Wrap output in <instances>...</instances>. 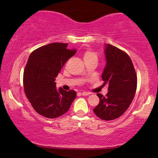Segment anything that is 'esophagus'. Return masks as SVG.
Masks as SVG:
<instances>
[{
	"label": "esophagus",
	"instance_id": "esophagus-1",
	"mask_svg": "<svg viewBox=\"0 0 158 158\" xmlns=\"http://www.w3.org/2000/svg\"><path fill=\"white\" fill-rule=\"evenodd\" d=\"M81 94L82 96H88L89 95V94H90V93H89V92H86V91H84V92H81Z\"/></svg>",
	"mask_w": 158,
	"mask_h": 158
}]
</instances>
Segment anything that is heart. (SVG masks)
I'll list each match as a JSON object with an SVG mask.
<instances>
[{"label":"heart","instance_id":"b5f03b06","mask_svg":"<svg viewBox=\"0 0 158 158\" xmlns=\"http://www.w3.org/2000/svg\"><path fill=\"white\" fill-rule=\"evenodd\" d=\"M92 57H95L97 58V55H96L95 52L90 51V50H88L85 52L84 54V59H88V58H92Z\"/></svg>","mask_w":158,"mask_h":158}]
</instances>
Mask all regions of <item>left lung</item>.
I'll return each instance as SVG.
<instances>
[{
    "label": "left lung",
    "mask_w": 158,
    "mask_h": 158,
    "mask_svg": "<svg viewBox=\"0 0 158 158\" xmlns=\"http://www.w3.org/2000/svg\"><path fill=\"white\" fill-rule=\"evenodd\" d=\"M106 64L102 72L103 85H108L106 97L97 94L99 103L94 112L103 120H112L123 115L135 97L137 78L131 59L127 53L108 44L104 49Z\"/></svg>",
    "instance_id": "left-lung-1"
}]
</instances>
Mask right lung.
Masks as SVG:
<instances>
[{"label": "right lung", "instance_id": "add662e5", "mask_svg": "<svg viewBox=\"0 0 158 158\" xmlns=\"http://www.w3.org/2000/svg\"><path fill=\"white\" fill-rule=\"evenodd\" d=\"M64 43H52L30 54L23 72V89L34 110L47 118L59 117L69 110L77 97L75 90L56 87V77L76 50Z\"/></svg>", "mask_w": 158, "mask_h": 158}]
</instances>
